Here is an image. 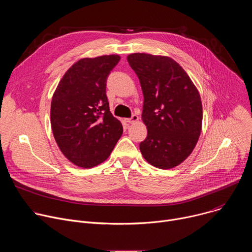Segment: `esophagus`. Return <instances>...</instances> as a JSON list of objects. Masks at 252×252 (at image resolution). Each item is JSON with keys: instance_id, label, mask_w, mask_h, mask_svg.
<instances>
[{"instance_id": "1", "label": "esophagus", "mask_w": 252, "mask_h": 252, "mask_svg": "<svg viewBox=\"0 0 252 252\" xmlns=\"http://www.w3.org/2000/svg\"><path fill=\"white\" fill-rule=\"evenodd\" d=\"M137 121H138V117H137L136 115H132L131 118H129V119L126 120V122H127L128 124H133V123H135V122H137Z\"/></svg>"}]
</instances>
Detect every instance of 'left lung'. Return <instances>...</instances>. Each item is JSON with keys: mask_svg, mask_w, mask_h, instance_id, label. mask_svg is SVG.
Returning <instances> with one entry per match:
<instances>
[{"mask_svg": "<svg viewBox=\"0 0 252 252\" xmlns=\"http://www.w3.org/2000/svg\"><path fill=\"white\" fill-rule=\"evenodd\" d=\"M143 94L141 119L147 138L139 143L145 159L167 169L193 151L202 124L200 95L186 70L168 57L135 53L127 57Z\"/></svg>", "mask_w": 252, "mask_h": 252, "instance_id": "left-lung-1", "label": "left lung"}]
</instances>
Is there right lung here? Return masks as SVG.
<instances>
[{
	"label": "right lung",
	"mask_w": 252,
	"mask_h": 252,
	"mask_svg": "<svg viewBox=\"0 0 252 252\" xmlns=\"http://www.w3.org/2000/svg\"><path fill=\"white\" fill-rule=\"evenodd\" d=\"M120 60V56L110 55L78 61L53 95L55 139L63 156L78 166L89 168L104 161L123 134L105 94L107 77Z\"/></svg>",
	"instance_id": "right-lung-1"
}]
</instances>
